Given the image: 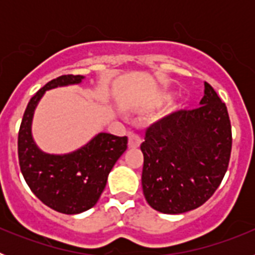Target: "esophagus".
Wrapping results in <instances>:
<instances>
[{"instance_id": "34e87169", "label": "esophagus", "mask_w": 255, "mask_h": 255, "mask_svg": "<svg viewBox=\"0 0 255 255\" xmlns=\"http://www.w3.org/2000/svg\"><path fill=\"white\" fill-rule=\"evenodd\" d=\"M141 143V139L138 134L130 132L129 134V147L130 148H138Z\"/></svg>"}]
</instances>
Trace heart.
Wrapping results in <instances>:
<instances>
[{
  "instance_id": "obj_1",
  "label": "heart",
  "mask_w": 255,
  "mask_h": 255,
  "mask_svg": "<svg viewBox=\"0 0 255 255\" xmlns=\"http://www.w3.org/2000/svg\"><path fill=\"white\" fill-rule=\"evenodd\" d=\"M168 97H170V93H166V94H163V97H162V98H163V100H167Z\"/></svg>"
}]
</instances>
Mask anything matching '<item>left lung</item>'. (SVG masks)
<instances>
[{"instance_id": "8db88e82", "label": "left lung", "mask_w": 255, "mask_h": 255, "mask_svg": "<svg viewBox=\"0 0 255 255\" xmlns=\"http://www.w3.org/2000/svg\"><path fill=\"white\" fill-rule=\"evenodd\" d=\"M199 105L153 124L140 145L144 197L162 213L179 215L206 203L229 167L233 135L226 105L206 82Z\"/></svg>"}]
</instances>
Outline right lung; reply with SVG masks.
<instances>
[{"label": "right lung", "mask_w": 255, "mask_h": 255, "mask_svg": "<svg viewBox=\"0 0 255 255\" xmlns=\"http://www.w3.org/2000/svg\"><path fill=\"white\" fill-rule=\"evenodd\" d=\"M82 75H62L47 83L29 101L17 138L22 176L35 197L65 215L91 209L106 188L108 173L128 148L126 136L100 132L84 147L67 154H49L37 147L31 135L35 107L46 91L82 83Z\"/></svg>", "instance_id": "add662e5"}]
</instances>
